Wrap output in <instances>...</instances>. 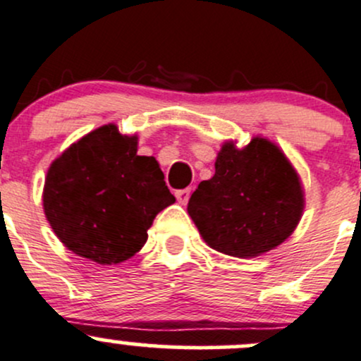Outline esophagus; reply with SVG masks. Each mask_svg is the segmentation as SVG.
Listing matches in <instances>:
<instances>
[{
	"mask_svg": "<svg viewBox=\"0 0 361 361\" xmlns=\"http://www.w3.org/2000/svg\"><path fill=\"white\" fill-rule=\"evenodd\" d=\"M189 196H191V189H179V191H176V197L179 200L180 204H185L189 201Z\"/></svg>",
	"mask_w": 361,
	"mask_h": 361,
	"instance_id": "obj_1",
	"label": "esophagus"
}]
</instances>
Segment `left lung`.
Here are the masks:
<instances>
[{"label": "left lung", "mask_w": 361, "mask_h": 361, "mask_svg": "<svg viewBox=\"0 0 361 361\" xmlns=\"http://www.w3.org/2000/svg\"><path fill=\"white\" fill-rule=\"evenodd\" d=\"M300 176L272 141L253 137L244 148L224 142L215 176L200 182L188 213L213 250L253 258L284 243L303 215Z\"/></svg>", "instance_id": "obj_1"}]
</instances>
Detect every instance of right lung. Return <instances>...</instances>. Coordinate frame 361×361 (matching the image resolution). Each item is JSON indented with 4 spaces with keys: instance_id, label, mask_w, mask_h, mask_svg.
<instances>
[{
    "instance_id": "1",
    "label": "right lung",
    "mask_w": 361,
    "mask_h": 361,
    "mask_svg": "<svg viewBox=\"0 0 361 361\" xmlns=\"http://www.w3.org/2000/svg\"><path fill=\"white\" fill-rule=\"evenodd\" d=\"M153 157H139L137 135L108 123L73 142L49 165L44 215L79 257L114 265L134 257L154 216L176 201Z\"/></svg>"
}]
</instances>
